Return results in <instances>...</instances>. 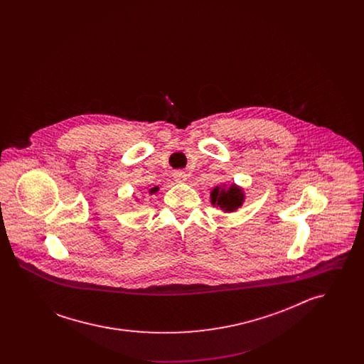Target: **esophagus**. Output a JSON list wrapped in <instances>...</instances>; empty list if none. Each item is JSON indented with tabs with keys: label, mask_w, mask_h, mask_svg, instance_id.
<instances>
[{
	"label": "esophagus",
	"mask_w": 364,
	"mask_h": 364,
	"mask_svg": "<svg viewBox=\"0 0 364 364\" xmlns=\"http://www.w3.org/2000/svg\"><path fill=\"white\" fill-rule=\"evenodd\" d=\"M173 180L176 183H184L187 180V174L183 171H177L173 173Z\"/></svg>",
	"instance_id": "obj_1"
}]
</instances>
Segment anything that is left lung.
<instances>
[{"mask_svg":"<svg viewBox=\"0 0 364 364\" xmlns=\"http://www.w3.org/2000/svg\"><path fill=\"white\" fill-rule=\"evenodd\" d=\"M210 198H211L213 206H217L225 213H232V211L242 208L245 196H244V192L239 186L232 184L228 188L225 186L215 187L214 190L211 191Z\"/></svg>","mask_w":364,"mask_h":364,"instance_id":"1","label":"left lung"}]
</instances>
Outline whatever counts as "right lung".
<instances>
[{
    "instance_id": "1",
    "label": "right lung",
    "mask_w": 364,
    "mask_h": 364,
    "mask_svg": "<svg viewBox=\"0 0 364 364\" xmlns=\"http://www.w3.org/2000/svg\"><path fill=\"white\" fill-rule=\"evenodd\" d=\"M156 191H158V187H154V188H151V190H150V193H154Z\"/></svg>"
}]
</instances>
